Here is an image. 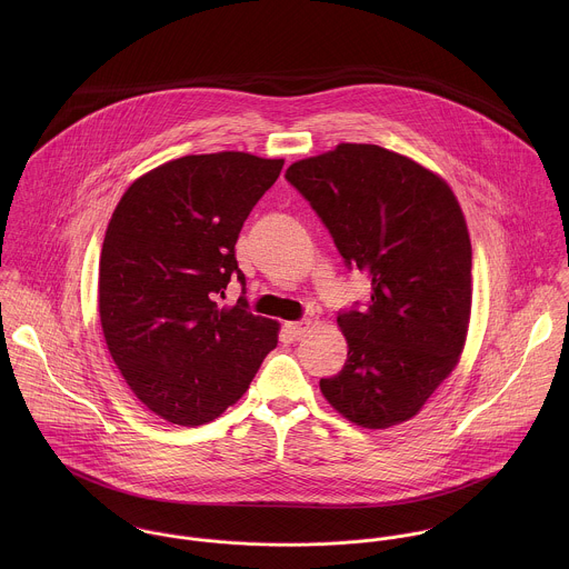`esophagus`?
Here are the masks:
<instances>
[{
  "label": "esophagus",
  "mask_w": 569,
  "mask_h": 569,
  "mask_svg": "<svg viewBox=\"0 0 569 569\" xmlns=\"http://www.w3.org/2000/svg\"><path fill=\"white\" fill-rule=\"evenodd\" d=\"M284 328H287V332L293 339H302L307 335V330H309V322L307 320L305 322H289V325H284Z\"/></svg>",
  "instance_id": "obj_1"
}]
</instances>
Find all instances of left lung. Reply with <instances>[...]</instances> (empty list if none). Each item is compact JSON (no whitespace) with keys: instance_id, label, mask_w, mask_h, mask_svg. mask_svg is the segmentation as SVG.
<instances>
[{"instance_id":"obj_1","label":"left lung","mask_w":569,"mask_h":569,"mask_svg":"<svg viewBox=\"0 0 569 569\" xmlns=\"http://www.w3.org/2000/svg\"><path fill=\"white\" fill-rule=\"evenodd\" d=\"M287 181L322 219L370 302L339 311L343 368L320 381L348 420L386 429L418 413L451 375L471 316V241L447 181L377 144L291 163Z\"/></svg>"}]
</instances>
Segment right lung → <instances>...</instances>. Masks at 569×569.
<instances>
[{"label": "right lung", "instance_id": "obj_1", "mask_svg": "<svg viewBox=\"0 0 569 569\" xmlns=\"http://www.w3.org/2000/svg\"><path fill=\"white\" fill-rule=\"evenodd\" d=\"M284 160L186 156L122 194L100 253L98 309L107 348L133 395L160 418L194 427L234 406L278 343V325L219 310L244 219Z\"/></svg>", "mask_w": 569, "mask_h": 569}]
</instances>
